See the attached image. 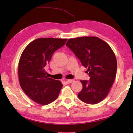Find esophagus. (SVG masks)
Segmentation results:
<instances>
[{"label": "esophagus", "instance_id": "obj_1", "mask_svg": "<svg viewBox=\"0 0 133 133\" xmlns=\"http://www.w3.org/2000/svg\"><path fill=\"white\" fill-rule=\"evenodd\" d=\"M74 82V79H67L66 81V83H73Z\"/></svg>", "mask_w": 133, "mask_h": 133}]
</instances>
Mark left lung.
Here are the masks:
<instances>
[{
  "mask_svg": "<svg viewBox=\"0 0 133 133\" xmlns=\"http://www.w3.org/2000/svg\"><path fill=\"white\" fill-rule=\"evenodd\" d=\"M87 67L90 81L81 80L82 90L78 98L86 103L94 104L105 98L113 84L117 72L115 54L109 45L96 36L69 39L66 44Z\"/></svg>",
  "mask_w": 133,
  "mask_h": 133,
  "instance_id": "8db88e82",
  "label": "left lung"
}]
</instances>
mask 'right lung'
Here are the masks:
<instances>
[{"label":"right lung","instance_id":"1","mask_svg":"<svg viewBox=\"0 0 133 133\" xmlns=\"http://www.w3.org/2000/svg\"><path fill=\"white\" fill-rule=\"evenodd\" d=\"M67 39L41 38L25 48L19 59L18 77L20 85L30 98L42 105L57 99L63 84L49 78L44 67L54 52L62 47Z\"/></svg>","mask_w":133,"mask_h":133}]
</instances>
